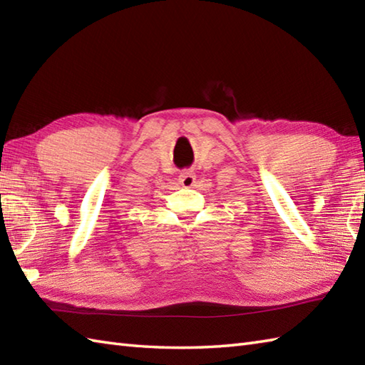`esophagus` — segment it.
Instances as JSON below:
<instances>
[{
	"mask_svg": "<svg viewBox=\"0 0 365 365\" xmlns=\"http://www.w3.org/2000/svg\"><path fill=\"white\" fill-rule=\"evenodd\" d=\"M195 180H196L195 173L188 169L183 170V173H180V175H178V182H180L182 187H185V188L192 187V185H195Z\"/></svg>",
	"mask_w": 365,
	"mask_h": 365,
	"instance_id": "1",
	"label": "esophagus"
}]
</instances>
